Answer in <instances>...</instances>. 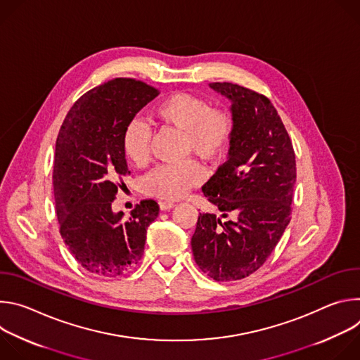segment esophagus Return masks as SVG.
I'll use <instances>...</instances> for the list:
<instances>
[{
    "label": "esophagus",
    "instance_id": "obj_1",
    "mask_svg": "<svg viewBox=\"0 0 360 360\" xmlns=\"http://www.w3.org/2000/svg\"><path fill=\"white\" fill-rule=\"evenodd\" d=\"M175 207V205L172 202H160V208L161 211H169Z\"/></svg>",
    "mask_w": 360,
    "mask_h": 360
}]
</instances>
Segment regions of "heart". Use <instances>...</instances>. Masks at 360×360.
<instances>
[{"mask_svg":"<svg viewBox=\"0 0 360 360\" xmlns=\"http://www.w3.org/2000/svg\"><path fill=\"white\" fill-rule=\"evenodd\" d=\"M152 117L160 125L184 134L185 152L211 162L226 152L233 132V120L228 111L214 110L205 99L186 92H175L161 99L153 107ZM149 128L138 120L131 121L122 136V148L136 167L149 161ZM202 179L203 169L195 161L161 165L146 176L145 191L150 196L175 200L198 186Z\"/></svg>","mask_w":360,"mask_h":360,"instance_id":"heart-1","label":"heart"}]
</instances>
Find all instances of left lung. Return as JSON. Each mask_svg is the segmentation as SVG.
I'll use <instances>...</instances> for the list:
<instances>
[{
	"instance_id": "left-lung-1",
	"label": "left lung",
	"mask_w": 360,
	"mask_h": 360,
	"mask_svg": "<svg viewBox=\"0 0 360 360\" xmlns=\"http://www.w3.org/2000/svg\"><path fill=\"white\" fill-rule=\"evenodd\" d=\"M210 86L231 101L233 132L228 161L202 186L222 212L199 214L191 239L202 272L218 282L258 271L290 222L296 161L290 138L272 102L231 82Z\"/></svg>"
}]
</instances>
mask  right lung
<instances>
[{"instance_id": "right-lung-1", "label": "right lung", "mask_w": 360, "mask_h": 360, "mask_svg": "<svg viewBox=\"0 0 360 360\" xmlns=\"http://www.w3.org/2000/svg\"><path fill=\"white\" fill-rule=\"evenodd\" d=\"M158 94L141 81L111 79L85 92L60 129L53 174L60 232L77 262L95 276L114 278L136 265L146 229L160 214L152 199L141 200L128 219L111 207L122 176L131 174L125 128Z\"/></svg>"}]
</instances>
